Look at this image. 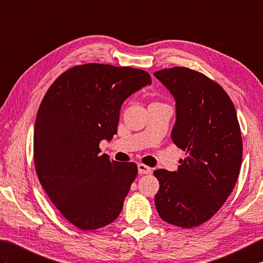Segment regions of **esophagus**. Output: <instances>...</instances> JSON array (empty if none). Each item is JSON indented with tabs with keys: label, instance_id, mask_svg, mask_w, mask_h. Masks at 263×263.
Returning <instances> with one entry per match:
<instances>
[{
	"label": "esophagus",
	"instance_id": "esophagus-1",
	"mask_svg": "<svg viewBox=\"0 0 263 263\" xmlns=\"http://www.w3.org/2000/svg\"><path fill=\"white\" fill-rule=\"evenodd\" d=\"M138 170H139V174H141V175H148V174H151V172H152V169L148 166H145L144 163H139Z\"/></svg>",
	"mask_w": 263,
	"mask_h": 263
}]
</instances>
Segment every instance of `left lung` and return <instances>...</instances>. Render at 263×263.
<instances>
[{
    "label": "left lung",
    "mask_w": 263,
    "mask_h": 263,
    "mask_svg": "<svg viewBox=\"0 0 263 263\" xmlns=\"http://www.w3.org/2000/svg\"><path fill=\"white\" fill-rule=\"evenodd\" d=\"M176 100L174 143L186 152L177 172H154L155 196L164 222L191 229L209 221L233 191L240 174L243 142L236 111L221 85L187 67L154 74Z\"/></svg>",
    "instance_id": "8db88e82"
}]
</instances>
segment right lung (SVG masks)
I'll return each mask as SVG.
<instances>
[{"instance_id":"1","label":"right lung","mask_w":263,"mask_h":263,"mask_svg":"<svg viewBox=\"0 0 263 263\" xmlns=\"http://www.w3.org/2000/svg\"><path fill=\"white\" fill-rule=\"evenodd\" d=\"M149 84L148 72L132 67L76 65L41 101L33 134L35 173L60 214L78 229H101L120 215L138 166L109 160L99 144L118 133L126 97Z\"/></svg>"}]
</instances>
